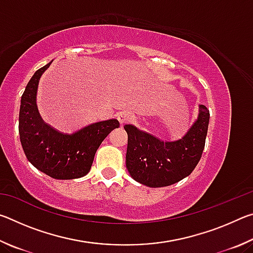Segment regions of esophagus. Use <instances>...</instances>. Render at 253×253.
I'll return each mask as SVG.
<instances>
[{"label": "esophagus", "mask_w": 253, "mask_h": 253, "mask_svg": "<svg viewBox=\"0 0 253 253\" xmlns=\"http://www.w3.org/2000/svg\"><path fill=\"white\" fill-rule=\"evenodd\" d=\"M134 119H135L134 115H132L131 113H128V111H123V113L118 115V121L122 124V125H124V124L132 123L134 122Z\"/></svg>", "instance_id": "obj_1"}]
</instances>
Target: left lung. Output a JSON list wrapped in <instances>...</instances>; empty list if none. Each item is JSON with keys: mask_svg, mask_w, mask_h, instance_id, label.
<instances>
[{"mask_svg": "<svg viewBox=\"0 0 253 253\" xmlns=\"http://www.w3.org/2000/svg\"><path fill=\"white\" fill-rule=\"evenodd\" d=\"M210 121L209 109L199 106V115L182 138L163 142L132 125L128 134L126 168L130 176L143 185L163 187L190 175L202 156Z\"/></svg>", "mask_w": 253, "mask_h": 253, "instance_id": "left-lung-1", "label": "left lung"}]
</instances>
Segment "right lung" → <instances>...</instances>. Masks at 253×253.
Returning a JSON list of instances; mask_svg holds the SVG:
<instances>
[{"label": "right lung", "mask_w": 253, "mask_h": 253, "mask_svg": "<svg viewBox=\"0 0 253 253\" xmlns=\"http://www.w3.org/2000/svg\"><path fill=\"white\" fill-rule=\"evenodd\" d=\"M52 61L34 72L21 97L19 134L28 161L34 168L57 179L83 177L91 169L93 157L111 130L119 127L117 119H108L72 132H61L41 118L37 106L41 76Z\"/></svg>", "instance_id": "right-lung-1"}]
</instances>
